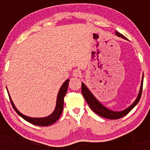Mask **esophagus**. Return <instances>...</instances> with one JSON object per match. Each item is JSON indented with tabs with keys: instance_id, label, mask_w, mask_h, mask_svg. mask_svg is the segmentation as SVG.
I'll use <instances>...</instances> for the list:
<instances>
[{
	"instance_id": "34e87169",
	"label": "esophagus",
	"mask_w": 150,
	"mask_h": 150,
	"mask_svg": "<svg viewBox=\"0 0 150 150\" xmlns=\"http://www.w3.org/2000/svg\"><path fill=\"white\" fill-rule=\"evenodd\" d=\"M81 75V71L79 69H75L73 70V75L74 77H80Z\"/></svg>"
}]
</instances>
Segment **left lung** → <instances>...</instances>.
<instances>
[{
	"instance_id": "1",
	"label": "left lung",
	"mask_w": 150,
	"mask_h": 150,
	"mask_svg": "<svg viewBox=\"0 0 150 150\" xmlns=\"http://www.w3.org/2000/svg\"><path fill=\"white\" fill-rule=\"evenodd\" d=\"M116 32V34L118 36V37H122L125 39H128L126 37H125L123 34H120L119 32ZM143 78H144V75H142V83H141L140 92H139V94L138 96H137V99H136V100L134 101V103L131 105V106H129L128 108H127L126 109L124 110V111H111V110L108 109L107 108H106L105 106H103V105L94 97V95L91 93L90 91L89 90L88 88L86 87L84 83H82V94L91 109H92L94 113H97V115L103 117V118H108V119H113V120L119 119V118H122V117L125 116V115L128 114L132 108L137 105V103L139 102V101H140L141 95H142V85H143Z\"/></svg>"
}]
</instances>
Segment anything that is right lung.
Returning <instances> with one entry per match:
<instances>
[{
  "mask_svg": "<svg viewBox=\"0 0 150 150\" xmlns=\"http://www.w3.org/2000/svg\"><path fill=\"white\" fill-rule=\"evenodd\" d=\"M69 79L65 81L64 83L63 84V85L61 86L59 92H58L57 101H56V108H55L54 111H53L50 116L47 117H44V118H31V117H28L23 115L15 108V105L13 104V101H12L9 94H8V96H9L10 102H11V104L12 106H13V108H14V110L18 113V115H20V116L23 118V119H25V120H27V122H29V123L35 125H39V126H48V125H52L53 123H55V122L57 121L58 118L61 116L62 112H63V104H64V97L65 96V94H66L67 90H68V82H69ZM8 94H9V93H8Z\"/></svg>",
  "mask_w": 150,
  "mask_h": 150,
  "instance_id": "right-lung-1",
  "label": "right lung"
}]
</instances>
